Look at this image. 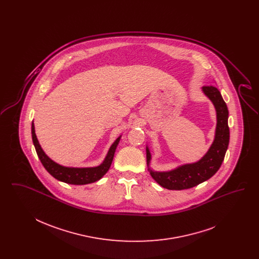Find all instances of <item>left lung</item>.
Masks as SVG:
<instances>
[{
	"mask_svg": "<svg viewBox=\"0 0 259 259\" xmlns=\"http://www.w3.org/2000/svg\"><path fill=\"white\" fill-rule=\"evenodd\" d=\"M204 95L212 103L217 113L214 138L205 155L192 163L180 165L169 171H154L150 167L151 153L147 146V164L153 180L170 190H183L194 187L210 179L219 171L229 145L228 109L219 89L213 85L202 87Z\"/></svg>",
	"mask_w": 259,
	"mask_h": 259,
	"instance_id": "left-lung-1",
	"label": "left lung"
}]
</instances>
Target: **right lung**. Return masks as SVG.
<instances>
[{
	"mask_svg": "<svg viewBox=\"0 0 259 259\" xmlns=\"http://www.w3.org/2000/svg\"><path fill=\"white\" fill-rule=\"evenodd\" d=\"M121 139L119 136L111 145L104 161L95 167H67L63 166L50 158L37 141L34 121L32 122V140L36 148L37 156L46 170L56 180L69 185H82L92 184L101 180L111 167L115 149Z\"/></svg>",
	"mask_w": 259,
	"mask_h": 259,
	"instance_id": "1",
	"label": "right lung"
}]
</instances>
